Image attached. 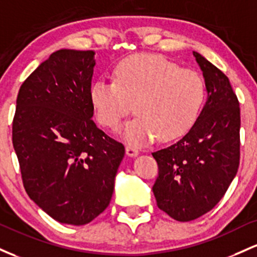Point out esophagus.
<instances>
[{
  "mask_svg": "<svg viewBox=\"0 0 257 257\" xmlns=\"http://www.w3.org/2000/svg\"><path fill=\"white\" fill-rule=\"evenodd\" d=\"M126 154L128 155V157H137L138 154H140V152L137 151L136 148H134V147L131 146H126Z\"/></svg>",
  "mask_w": 257,
  "mask_h": 257,
  "instance_id": "1",
  "label": "esophagus"
}]
</instances>
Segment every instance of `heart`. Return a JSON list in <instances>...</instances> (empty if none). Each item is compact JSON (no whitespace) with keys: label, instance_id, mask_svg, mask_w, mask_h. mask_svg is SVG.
<instances>
[{"label":"heart","instance_id":"1","mask_svg":"<svg viewBox=\"0 0 257 257\" xmlns=\"http://www.w3.org/2000/svg\"><path fill=\"white\" fill-rule=\"evenodd\" d=\"M205 99V83L197 71L157 54H135L117 64L114 82L92 83L90 100L98 122L116 130L134 105L137 116L122 130L134 146L157 138L170 142L193 127Z\"/></svg>","mask_w":257,"mask_h":257}]
</instances>
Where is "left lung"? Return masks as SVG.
Wrapping results in <instances>:
<instances>
[{
    "label": "left lung",
    "instance_id": "1",
    "mask_svg": "<svg viewBox=\"0 0 257 257\" xmlns=\"http://www.w3.org/2000/svg\"><path fill=\"white\" fill-rule=\"evenodd\" d=\"M207 99L182 140L152 153L159 166L153 186L158 207L176 221L200 217L221 200L239 166L240 109L228 77L198 52Z\"/></svg>",
    "mask_w": 257,
    "mask_h": 257
}]
</instances>
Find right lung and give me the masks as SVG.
I'll use <instances>...</instances> for the list:
<instances>
[{
  "instance_id": "add662e5",
  "label": "right lung",
  "mask_w": 257,
  "mask_h": 257,
  "mask_svg": "<svg viewBox=\"0 0 257 257\" xmlns=\"http://www.w3.org/2000/svg\"><path fill=\"white\" fill-rule=\"evenodd\" d=\"M93 51L59 50L23 82L13 147L23 183L37 206L60 223L82 226L110 203L123 146L92 120Z\"/></svg>"
}]
</instances>
